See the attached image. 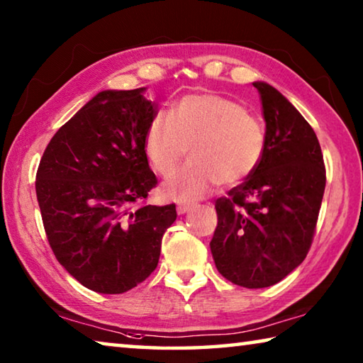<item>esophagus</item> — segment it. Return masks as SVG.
<instances>
[{"mask_svg": "<svg viewBox=\"0 0 363 363\" xmlns=\"http://www.w3.org/2000/svg\"><path fill=\"white\" fill-rule=\"evenodd\" d=\"M190 208H192V203H186V201H179V203H177V214H186Z\"/></svg>", "mask_w": 363, "mask_h": 363, "instance_id": "esophagus-1", "label": "esophagus"}]
</instances>
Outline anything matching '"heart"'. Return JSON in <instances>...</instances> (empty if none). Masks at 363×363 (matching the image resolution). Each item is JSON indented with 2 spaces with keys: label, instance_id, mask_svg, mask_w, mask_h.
Here are the masks:
<instances>
[{
  "label": "heart",
  "instance_id": "b5f03b06",
  "mask_svg": "<svg viewBox=\"0 0 363 363\" xmlns=\"http://www.w3.org/2000/svg\"><path fill=\"white\" fill-rule=\"evenodd\" d=\"M190 145L192 162L164 184V195L199 199L218 181L233 186L253 173L266 149L262 123L243 104L213 93L181 97L168 113H157L145 131L144 150L163 177L174 173Z\"/></svg>",
  "mask_w": 363,
  "mask_h": 363
}]
</instances>
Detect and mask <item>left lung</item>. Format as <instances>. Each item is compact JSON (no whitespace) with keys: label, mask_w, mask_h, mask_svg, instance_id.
<instances>
[{"label":"left lung","mask_w":363,"mask_h":363,"mask_svg":"<svg viewBox=\"0 0 363 363\" xmlns=\"http://www.w3.org/2000/svg\"><path fill=\"white\" fill-rule=\"evenodd\" d=\"M253 86L266 120V149L245 182L216 200L210 247L224 279L266 288L309 253L327 176L320 144L304 116L270 84Z\"/></svg>","instance_id":"left-lung-1"}]
</instances>
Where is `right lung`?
Wrapping results in <instances>:
<instances>
[{"instance_id": "right-lung-1", "label": "right lung", "mask_w": 363, "mask_h": 363, "mask_svg": "<svg viewBox=\"0 0 363 363\" xmlns=\"http://www.w3.org/2000/svg\"><path fill=\"white\" fill-rule=\"evenodd\" d=\"M144 91L94 96L49 140L36 171L52 253L73 279L104 294L125 293L149 277L177 218L174 203H144L157 186L144 139L158 113Z\"/></svg>"}]
</instances>
